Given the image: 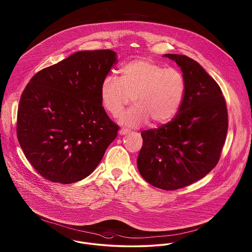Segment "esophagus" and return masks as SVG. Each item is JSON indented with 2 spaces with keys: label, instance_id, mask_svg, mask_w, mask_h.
Here are the masks:
<instances>
[{
  "label": "esophagus",
  "instance_id": "obj_1",
  "mask_svg": "<svg viewBox=\"0 0 252 252\" xmlns=\"http://www.w3.org/2000/svg\"><path fill=\"white\" fill-rule=\"evenodd\" d=\"M129 131L130 130L127 129V128H121L120 130H119V133H120L121 135H125V134H126V133H128Z\"/></svg>",
  "mask_w": 252,
  "mask_h": 252
}]
</instances>
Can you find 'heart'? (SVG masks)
Returning <instances> with one entry per match:
<instances>
[{"label":"heart","instance_id":"obj_1","mask_svg":"<svg viewBox=\"0 0 252 252\" xmlns=\"http://www.w3.org/2000/svg\"><path fill=\"white\" fill-rule=\"evenodd\" d=\"M120 72V79L113 74L103 78L100 97L104 108L116 117L132 96L136 104L121 115L122 125L136 126L149 118L164 124L178 114L186 94L182 72L144 58L125 63Z\"/></svg>","mask_w":252,"mask_h":252}]
</instances>
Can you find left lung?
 Returning a JSON list of instances; mask_svg holds the SVG:
<instances>
[{"label": "left lung", "mask_w": 252, "mask_h": 252, "mask_svg": "<svg viewBox=\"0 0 252 252\" xmlns=\"http://www.w3.org/2000/svg\"><path fill=\"white\" fill-rule=\"evenodd\" d=\"M176 61L186 81L178 114L158 128L141 132L137 163L149 184L178 190L204 178L218 163L228 132V109L216 80L184 55L165 54Z\"/></svg>", "instance_id": "left-lung-1"}]
</instances>
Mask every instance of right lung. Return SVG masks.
<instances>
[{
    "label": "right lung",
    "mask_w": 252,
    "mask_h": 252,
    "mask_svg": "<svg viewBox=\"0 0 252 252\" xmlns=\"http://www.w3.org/2000/svg\"><path fill=\"white\" fill-rule=\"evenodd\" d=\"M117 62L111 50L80 51L31 78L21 96L17 137L44 179L70 184L97 167L119 130L102 106L100 85Z\"/></svg>",
    "instance_id": "1"
}]
</instances>
